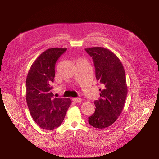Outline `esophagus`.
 I'll list each match as a JSON object with an SVG mask.
<instances>
[{"label": "esophagus", "instance_id": "34e87169", "mask_svg": "<svg viewBox=\"0 0 159 159\" xmlns=\"http://www.w3.org/2000/svg\"><path fill=\"white\" fill-rule=\"evenodd\" d=\"M73 101L75 102H81L82 100L80 98H73Z\"/></svg>", "mask_w": 159, "mask_h": 159}]
</instances>
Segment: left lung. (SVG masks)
Here are the masks:
<instances>
[{
	"label": "left lung",
	"mask_w": 159,
	"mask_h": 159,
	"mask_svg": "<svg viewBox=\"0 0 159 159\" xmlns=\"http://www.w3.org/2000/svg\"><path fill=\"white\" fill-rule=\"evenodd\" d=\"M93 60L95 77L103 85L100 97L95 101V113L88 118L94 128L110 126L121 114L126 101L128 87L124 66L119 58L110 49L102 47L86 48Z\"/></svg>",
	"instance_id": "obj_1"
}]
</instances>
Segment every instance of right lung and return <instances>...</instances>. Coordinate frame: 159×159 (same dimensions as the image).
I'll use <instances>...</instances> for the list:
<instances>
[{"instance_id":"obj_1","label":"right lung","mask_w":159,"mask_h":159,"mask_svg":"<svg viewBox=\"0 0 159 159\" xmlns=\"http://www.w3.org/2000/svg\"><path fill=\"white\" fill-rule=\"evenodd\" d=\"M67 48H52L33 62L26 78V102L33 119L41 128L53 130L62 124L71 104L70 98H54L52 92L55 66Z\"/></svg>"}]
</instances>
